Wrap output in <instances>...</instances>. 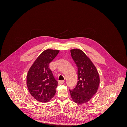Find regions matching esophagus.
Instances as JSON below:
<instances>
[{
    "mask_svg": "<svg viewBox=\"0 0 127 127\" xmlns=\"http://www.w3.org/2000/svg\"><path fill=\"white\" fill-rule=\"evenodd\" d=\"M64 83V80H59L58 82V84H60V85H61V84H63Z\"/></svg>",
    "mask_w": 127,
    "mask_h": 127,
    "instance_id": "1",
    "label": "esophagus"
}]
</instances>
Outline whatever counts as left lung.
I'll list each match as a JSON object with an SVG mask.
<instances>
[{"instance_id": "obj_1", "label": "left lung", "mask_w": 127, "mask_h": 127, "mask_svg": "<svg viewBox=\"0 0 127 127\" xmlns=\"http://www.w3.org/2000/svg\"><path fill=\"white\" fill-rule=\"evenodd\" d=\"M71 56L78 68V81L75 88L69 90L71 97L75 103H85L96 93L99 77L95 66L81 50H70Z\"/></svg>"}]
</instances>
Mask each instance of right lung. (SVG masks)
<instances>
[{
    "instance_id": "right-lung-1",
    "label": "right lung",
    "mask_w": 127,
    "mask_h": 127,
    "mask_svg": "<svg viewBox=\"0 0 127 127\" xmlns=\"http://www.w3.org/2000/svg\"><path fill=\"white\" fill-rule=\"evenodd\" d=\"M59 50L47 49L42 52L31 67L27 75L26 84L30 93L37 101L48 102L54 96L58 82L49 64Z\"/></svg>"
}]
</instances>
